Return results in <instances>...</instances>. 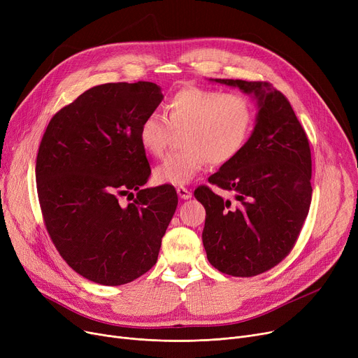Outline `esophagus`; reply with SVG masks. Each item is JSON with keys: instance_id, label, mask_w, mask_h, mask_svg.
I'll use <instances>...</instances> for the list:
<instances>
[{"instance_id": "esophagus-1", "label": "esophagus", "mask_w": 358, "mask_h": 358, "mask_svg": "<svg viewBox=\"0 0 358 358\" xmlns=\"http://www.w3.org/2000/svg\"><path fill=\"white\" fill-rule=\"evenodd\" d=\"M177 193H178V196L181 197V199H184V200H187V199H190L192 197V193H190V190L187 189V187H178L177 189Z\"/></svg>"}]
</instances>
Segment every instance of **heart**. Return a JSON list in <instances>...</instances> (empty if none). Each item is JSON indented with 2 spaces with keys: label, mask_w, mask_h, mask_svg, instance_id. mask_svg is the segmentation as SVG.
Masks as SVG:
<instances>
[{
  "label": "heart",
  "mask_w": 358,
  "mask_h": 358,
  "mask_svg": "<svg viewBox=\"0 0 358 358\" xmlns=\"http://www.w3.org/2000/svg\"><path fill=\"white\" fill-rule=\"evenodd\" d=\"M252 124L254 107L245 96L190 85L169 97L165 116L154 111L142 120L139 142L148 154L162 158L174 131H182L184 149L157 166L155 180L184 185L209 162L222 165L234 159L248 141Z\"/></svg>",
  "instance_id": "1"
}]
</instances>
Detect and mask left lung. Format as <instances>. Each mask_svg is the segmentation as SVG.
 <instances>
[{
    "label": "left lung",
    "instance_id": "obj_1",
    "mask_svg": "<svg viewBox=\"0 0 358 358\" xmlns=\"http://www.w3.org/2000/svg\"><path fill=\"white\" fill-rule=\"evenodd\" d=\"M216 81L254 94L259 111L241 152L209 177L236 201L209 185L194 190L206 209L203 245L216 270L254 277L280 264L303 228L312 201L310 146L289 100L270 83Z\"/></svg>",
    "mask_w": 358,
    "mask_h": 358
}]
</instances>
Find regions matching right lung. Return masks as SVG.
Returning <instances> with one entry per match:
<instances>
[{
  "instance_id": "add662e5",
  "label": "right lung",
  "mask_w": 358,
  "mask_h": 358,
  "mask_svg": "<svg viewBox=\"0 0 358 358\" xmlns=\"http://www.w3.org/2000/svg\"><path fill=\"white\" fill-rule=\"evenodd\" d=\"M161 100L154 83L97 85L55 113L43 134L36 185L46 231L94 283L120 286L152 268L177 209L173 185L143 189L150 166L139 127ZM122 195L134 201L122 206Z\"/></svg>"
}]
</instances>
